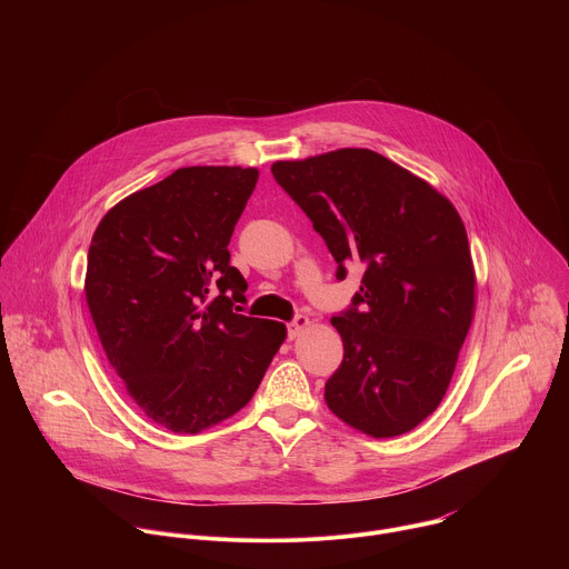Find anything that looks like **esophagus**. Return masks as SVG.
<instances>
[{
    "mask_svg": "<svg viewBox=\"0 0 569 569\" xmlns=\"http://www.w3.org/2000/svg\"><path fill=\"white\" fill-rule=\"evenodd\" d=\"M308 327H310V319L303 317V315H297V317L288 323V338H290V340L299 338Z\"/></svg>",
    "mask_w": 569,
    "mask_h": 569,
    "instance_id": "esophagus-1",
    "label": "esophagus"
}]
</instances>
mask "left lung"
I'll use <instances>...</instances> for the list:
<instances>
[{"label": "left lung", "instance_id": "left-lung-1", "mask_svg": "<svg viewBox=\"0 0 569 569\" xmlns=\"http://www.w3.org/2000/svg\"><path fill=\"white\" fill-rule=\"evenodd\" d=\"M272 176L327 240L338 279L365 270L353 308L331 319L345 360L323 387L329 410L376 439L415 430L446 396L475 315L457 209L369 148L274 161Z\"/></svg>", "mask_w": 569, "mask_h": 569}]
</instances>
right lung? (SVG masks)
I'll use <instances>...</instances> for the list:
<instances>
[{
  "mask_svg": "<svg viewBox=\"0 0 569 569\" xmlns=\"http://www.w3.org/2000/svg\"><path fill=\"white\" fill-rule=\"evenodd\" d=\"M257 169L187 167L99 222L86 299L103 351L143 415L198 435L246 408L288 331L238 315L248 281L229 238Z\"/></svg>",
  "mask_w": 569,
  "mask_h": 569,
  "instance_id": "add662e5",
  "label": "right lung"
}]
</instances>
